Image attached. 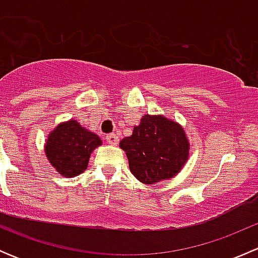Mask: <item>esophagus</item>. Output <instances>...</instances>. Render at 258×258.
I'll list each match as a JSON object with an SVG mask.
<instances>
[{"label": "esophagus", "instance_id": "34e87169", "mask_svg": "<svg viewBox=\"0 0 258 258\" xmlns=\"http://www.w3.org/2000/svg\"><path fill=\"white\" fill-rule=\"evenodd\" d=\"M106 140H107V142L110 145H117L118 144V137H117V135H114V134H110V135H107V136H106Z\"/></svg>", "mask_w": 258, "mask_h": 258}]
</instances>
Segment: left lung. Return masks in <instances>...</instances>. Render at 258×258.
Masks as SVG:
<instances>
[{
    "label": "left lung",
    "instance_id": "1",
    "mask_svg": "<svg viewBox=\"0 0 258 258\" xmlns=\"http://www.w3.org/2000/svg\"><path fill=\"white\" fill-rule=\"evenodd\" d=\"M119 147L126 152L130 170L142 183L172 178L188 158V140L183 128L163 116L146 114Z\"/></svg>",
    "mask_w": 258,
    "mask_h": 258
}]
</instances>
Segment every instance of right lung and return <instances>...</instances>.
Returning <instances> with one entry per match:
<instances>
[{"instance_id":"1","label":"right lung","mask_w":258,"mask_h":258,"mask_svg":"<svg viewBox=\"0 0 258 258\" xmlns=\"http://www.w3.org/2000/svg\"><path fill=\"white\" fill-rule=\"evenodd\" d=\"M101 144L97 135L71 119L58 124L49 134L45 150L51 165L62 176L74 177L87 168L91 153Z\"/></svg>"}]
</instances>
